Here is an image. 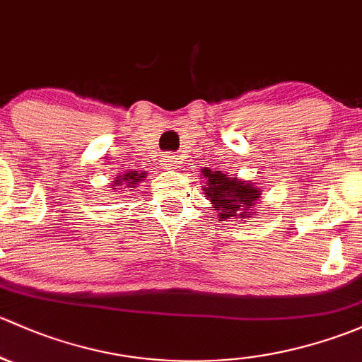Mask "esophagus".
<instances>
[{"mask_svg":"<svg viewBox=\"0 0 362 362\" xmlns=\"http://www.w3.org/2000/svg\"><path fill=\"white\" fill-rule=\"evenodd\" d=\"M160 162H162L163 169H174V167H177L176 155H165L162 160H160Z\"/></svg>","mask_w":362,"mask_h":362,"instance_id":"esophagus-1","label":"esophagus"}]
</instances>
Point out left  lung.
<instances>
[{"label":"left lung","instance_id":"1","mask_svg":"<svg viewBox=\"0 0 362 362\" xmlns=\"http://www.w3.org/2000/svg\"><path fill=\"white\" fill-rule=\"evenodd\" d=\"M202 174L206 177L204 192L214 206V211L218 212L219 221H226V219L242 221L244 218H249L247 211L256 206L262 189L256 188L249 181L230 177V174L221 173V170L202 169Z\"/></svg>","mask_w":362,"mask_h":362}]
</instances>
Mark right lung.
<instances>
[{"instance_id": "obj_1", "label": "right lung", "mask_w": 362, "mask_h": 362, "mask_svg": "<svg viewBox=\"0 0 362 362\" xmlns=\"http://www.w3.org/2000/svg\"><path fill=\"white\" fill-rule=\"evenodd\" d=\"M143 177H146V173H137V170H130V173L124 174V176H118L115 185H122V189L125 188H136V185L139 181H143ZM117 189V188H115ZM125 192V189H124Z\"/></svg>"}]
</instances>
